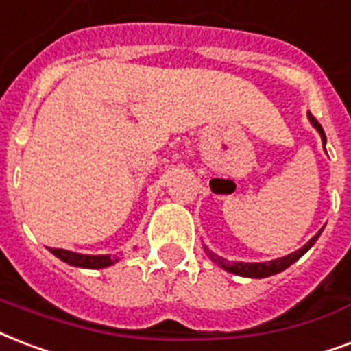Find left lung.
<instances>
[{"mask_svg": "<svg viewBox=\"0 0 351 351\" xmlns=\"http://www.w3.org/2000/svg\"><path fill=\"white\" fill-rule=\"evenodd\" d=\"M307 119L311 123L313 127L317 128V132L320 134V138H322V145L326 149V134H324V128L320 127V123L311 116V112H307ZM324 230V228H322ZM322 230L317 232V234L313 235L311 239L307 241L306 245L300 248V250H296V252H291L287 256H283V258H276V259H271V261H263V263H243V261H228V259L221 258L217 254H213L211 250H208V247H204L206 254L210 256V259L213 263H217L221 269H224L226 272H232V274H237V276H245V278H269V276H274L278 272L285 271L287 267L294 263V261H298V259L304 256V254L309 250V248L317 243V239L320 237L322 234Z\"/></svg>", "mask_w": 351, "mask_h": 351, "instance_id": "8db88e82", "label": "left lung"}]
</instances>
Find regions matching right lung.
Masks as SVG:
<instances>
[{
    "label": "right lung",
    "instance_id": "obj_1",
    "mask_svg": "<svg viewBox=\"0 0 351 351\" xmlns=\"http://www.w3.org/2000/svg\"><path fill=\"white\" fill-rule=\"evenodd\" d=\"M49 252L53 256H57L60 261L73 267H80V269H106L110 265L117 263L119 258L117 256H110V254H99V256H90V254H79L71 252V250H64V248H49Z\"/></svg>",
    "mask_w": 351,
    "mask_h": 351
}]
</instances>
